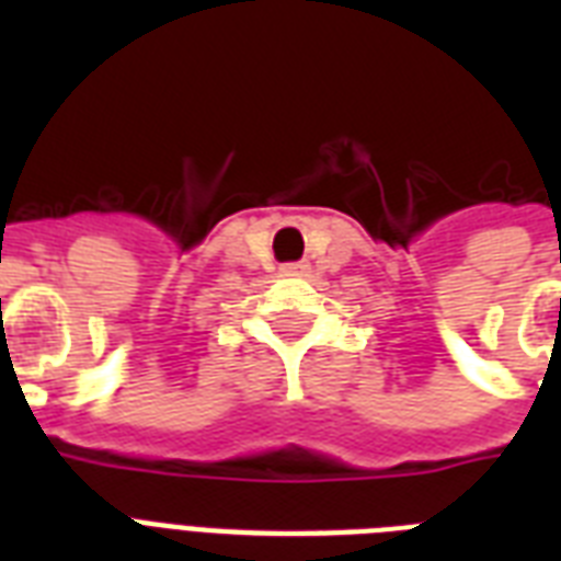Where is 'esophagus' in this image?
<instances>
[{
	"mask_svg": "<svg viewBox=\"0 0 561 561\" xmlns=\"http://www.w3.org/2000/svg\"><path fill=\"white\" fill-rule=\"evenodd\" d=\"M279 271H282V276H302V273H308V262H290V264H282Z\"/></svg>",
	"mask_w": 561,
	"mask_h": 561,
	"instance_id": "esophagus-1",
	"label": "esophagus"
}]
</instances>
